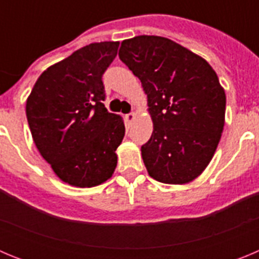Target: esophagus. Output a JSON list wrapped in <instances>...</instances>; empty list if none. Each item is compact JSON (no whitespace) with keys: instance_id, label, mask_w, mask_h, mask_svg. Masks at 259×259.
Returning a JSON list of instances; mask_svg holds the SVG:
<instances>
[{"instance_id":"esophagus-1","label":"esophagus","mask_w":259,"mask_h":259,"mask_svg":"<svg viewBox=\"0 0 259 259\" xmlns=\"http://www.w3.org/2000/svg\"><path fill=\"white\" fill-rule=\"evenodd\" d=\"M135 118H136V114H135V113H130V114H127V115L124 116L125 122H127V123H132L135 120Z\"/></svg>"}]
</instances>
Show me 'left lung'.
Masks as SVG:
<instances>
[{
	"label": "left lung",
	"mask_w": 259,
	"mask_h": 259,
	"mask_svg": "<svg viewBox=\"0 0 259 259\" xmlns=\"http://www.w3.org/2000/svg\"><path fill=\"white\" fill-rule=\"evenodd\" d=\"M119 58L148 96L153 134L141 146L146 170L166 184H187L211 161L224 127L226 93L202 57L170 38L136 36Z\"/></svg>",
	"instance_id": "1"
}]
</instances>
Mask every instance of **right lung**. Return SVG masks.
Returning <instances> with one entry per match:
<instances>
[{
  "label": "right lung",
  "instance_id": "add662e5",
  "mask_svg": "<svg viewBox=\"0 0 259 259\" xmlns=\"http://www.w3.org/2000/svg\"><path fill=\"white\" fill-rule=\"evenodd\" d=\"M118 48V41H104L76 50L48 67L27 98L36 148L62 182L79 188L102 184L115 171L125 128L102 104V75Z\"/></svg>",
  "mask_w": 259,
  "mask_h": 259
}]
</instances>
